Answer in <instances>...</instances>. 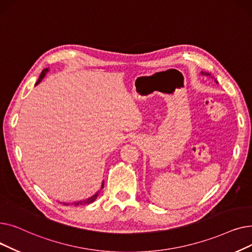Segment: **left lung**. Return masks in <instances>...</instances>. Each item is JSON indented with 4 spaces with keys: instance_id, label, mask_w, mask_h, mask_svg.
<instances>
[{
    "instance_id": "left-lung-1",
    "label": "left lung",
    "mask_w": 252,
    "mask_h": 252,
    "mask_svg": "<svg viewBox=\"0 0 252 252\" xmlns=\"http://www.w3.org/2000/svg\"><path fill=\"white\" fill-rule=\"evenodd\" d=\"M202 75H205V76H209V77H211V78H215V76H211V74L210 73H208V72H203V71H201L200 72ZM215 82L218 84V82H217V79L215 78Z\"/></svg>"
}]
</instances>
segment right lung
Segmentation results:
<instances>
[{"label":"right lung","mask_w":252,"mask_h":252,"mask_svg":"<svg viewBox=\"0 0 252 252\" xmlns=\"http://www.w3.org/2000/svg\"><path fill=\"white\" fill-rule=\"evenodd\" d=\"M48 71H49V67L48 68H45L42 72H41V75H39V77H38V79H37V82L35 83V85L34 86H37L39 83H41L42 81H43V78L45 77V75L48 73ZM103 187H104V182L102 183V185H101V189L96 193V194H94L93 195L92 197H90V198H88V199H86V200H81V201H77V202H73V203H63L64 205H69V204H74V205H85V204H89V203H92L93 201H95L97 198H98V196H99V193H100V191L103 189Z\"/></svg>","instance_id":"add662e5"}]
</instances>
